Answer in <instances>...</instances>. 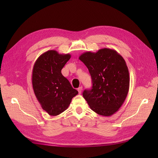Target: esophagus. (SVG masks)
I'll return each mask as SVG.
<instances>
[{
	"mask_svg": "<svg viewBox=\"0 0 158 158\" xmlns=\"http://www.w3.org/2000/svg\"><path fill=\"white\" fill-rule=\"evenodd\" d=\"M82 86H80V87H79L78 88V92L79 94H80L81 93H82Z\"/></svg>",
	"mask_w": 158,
	"mask_h": 158,
	"instance_id": "obj_1",
	"label": "esophagus"
}]
</instances>
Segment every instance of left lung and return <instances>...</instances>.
I'll use <instances>...</instances> for the list:
<instances>
[{"label": "left lung", "instance_id": "1", "mask_svg": "<svg viewBox=\"0 0 158 158\" xmlns=\"http://www.w3.org/2000/svg\"><path fill=\"white\" fill-rule=\"evenodd\" d=\"M79 59L87 66L93 83L92 89L84 91L83 97L92 111L111 116L118 111L128 93L130 76L125 59L108 48L85 52Z\"/></svg>", "mask_w": 158, "mask_h": 158}]
</instances>
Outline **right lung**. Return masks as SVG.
<instances>
[{"instance_id": "right-lung-1", "label": "right lung", "mask_w": 158, "mask_h": 158, "mask_svg": "<svg viewBox=\"0 0 158 158\" xmlns=\"http://www.w3.org/2000/svg\"><path fill=\"white\" fill-rule=\"evenodd\" d=\"M70 54L49 50L41 55L33 65L32 86L42 109L51 116L64 111L78 94L61 73L70 59Z\"/></svg>"}]
</instances>
